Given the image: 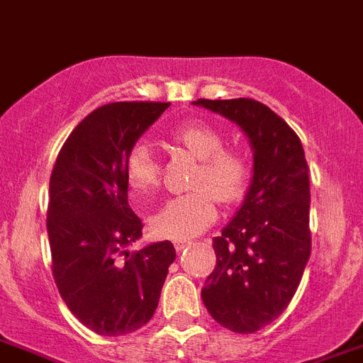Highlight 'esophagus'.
I'll use <instances>...</instances> for the list:
<instances>
[{
    "mask_svg": "<svg viewBox=\"0 0 363 363\" xmlns=\"http://www.w3.org/2000/svg\"><path fill=\"white\" fill-rule=\"evenodd\" d=\"M189 244H191V242H187V240H176V242H174L176 252H184L185 247H189Z\"/></svg>",
    "mask_w": 363,
    "mask_h": 363,
    "instance_id": "esophagus-1",
    "label": "esophagus"
}]
</instances>
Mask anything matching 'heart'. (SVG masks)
Returning <instances> with one entry per match:
<instances>
[{
    "instance_id": "1",
    "label": "heart",
    "mask_w": 363,
    "mask_h": 363,
    "mask_svg": "<svg viewBox=\"0 0 363 363\" xmlns=\"http://www.w3.org/2000/svg\"><path fill=\"white\" fill-rule=\"evenodd\" d=\"M170 139L198 160L189 184L194 191L169 200L152 216L150 225L163 238L189 240L215 222V200L231 206L246 194L252 163L242 150L224 147V134L218 128L200 121L176 126ZM123 169L128 187L141 196L152 193L160 182V163L145 143L128 148Z\"/></svg>"
}]
</instances>
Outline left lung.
I'll list each match as a JSON object with an SVG mask.
<instances>
[{"instance_id":"1","label":"left lung","mask_w":363,"mask_h":363,"mask_svg":"<svg viewBox=\"0 0 363 363\" xmlns=\"http://www.w3.org/2000/svg\"><path fill=\"white\" fill-rule=\"evenodd\" d=\"M193 104L242 128L253 150V178L233 220L213 238L216 266L202 299L213 320L252 334L283 314L311 257V184L301 139L253 99Z\"/></svg>"}]
</instances>
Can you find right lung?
<instances>
[{
    "label": "right lung",
    "instance_id": "1",
    "mask_svg": "<svg viewBox=\"0 0 363 363\" xmlns=\"http://www.w3.org/2000/svg\"><path fill=\"white\" fill-rule=\"evenodd\" d=\"M169 106L111 102L97 108L71 132L52 167V277L71 314L101 336H123L150 321L176 259L169 240L126 250L143 235V224L128 206L123 163Z\"/></svg>",
    "mask_w": 363,
    "mask_h": 363
}]
</instances>
